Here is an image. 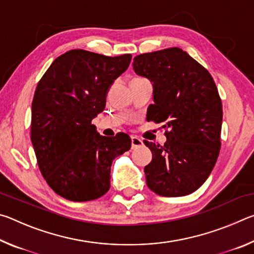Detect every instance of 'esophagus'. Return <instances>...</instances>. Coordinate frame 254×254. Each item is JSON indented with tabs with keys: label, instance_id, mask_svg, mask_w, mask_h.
Wrapping results in <instances>:
<instances>
[{
	"label": "esophagus",
	"instance_id": "esophagus-1",
	"mask_svg": "<svg viewBox=\"0 0 254 254\" xmlns=\"http://www.w3.org/2000/svg\"><path fill=\"white\" fill-rule=\"evenodd\" d=\"M131 143H132V149H135V148L142 147L143 141L141 140L140 137L133 135V136H131Z\"/></svg>",
	"mask_w": 254,
	"mask_h": 254
}]
</instances>
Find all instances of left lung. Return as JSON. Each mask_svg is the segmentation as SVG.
Masks as SVG:
<instances>
[{"label": "left lung", "instance_id": "left-lung-1", "mask_svg": "<svg viewBox=\"0 0 254 254\" xmlns=\"http://www.w3.org/2000/svg\"><path fill=\"white\" fill-rule=\"evenodd\" d=\"M132 65L152 83L147 119L167 128L163 145L144 140L152 152L144 167L148 187L165 197L191 194L208 178L220 153L223 111L216 85L177 47L136 56Z\"/></svg>", "mask_w": 254, "mask_h": 254}]
</instances>
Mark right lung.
I'll return each instance as SVG.
<instances>
[{"mask_svg": "<svg viewBox=\"0 0 254 254\" xmlns=\"http://www.w3.org/2000/svg\"><path fill=\"white\" fill-rule=\"evenodd\" d=\"M131 58L74 49L56 58L38 83L31 142L47 184L64 198L87 201L106 194L112 162L131 148L126 133L103 136L92 124Z\"/></svg>", "mask_w": 254, "mask_h": 254, "instance_id": "add662e5", "label": "right lung"}]
</instances>
